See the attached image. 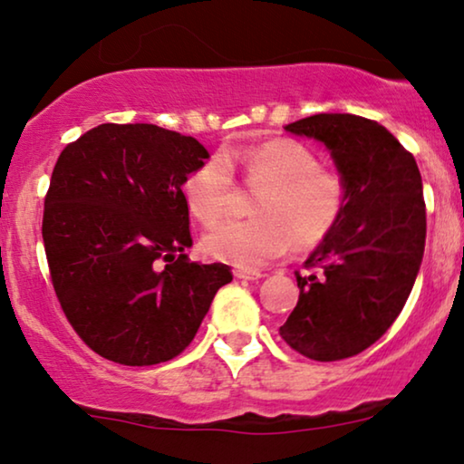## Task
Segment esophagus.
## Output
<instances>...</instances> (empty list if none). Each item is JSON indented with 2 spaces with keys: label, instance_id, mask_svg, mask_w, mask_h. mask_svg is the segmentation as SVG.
<instances>
[{
  "label": "esophagus",
  "instance_id": "esophagus-1",
  "mask_svg": "<svg viewBox=\"0 0 464 464\" xmlns=\"http://www.w3.org/2000/svg\"><path fill=\"white\" fill-rule=\"evenodd\" d=\"M234 276L240 278V281H259V278H264L262 272L257 270H234Z\"/></svg>",
  "mask_w": 464,
  "mask_h": 464
}]
</instances>
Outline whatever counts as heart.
<instances>
[{
	"instance_id": "b5f03b06",
	"label": "heart",
	"mask_w": 464,
	"mask_h": 464,
	"mask_svg": "<svg viewBox=\"0 0 464 464\" xmlns=\"http://www.w3.org/2000/svg\"><path fill=\"white\" fill-rule=\"evenodd\" d=\"M243 162L246 181L264 188L253 207L257 218L224 219L202 238L207 256L253 270L289 249L319 245L338 224L346 205L344 179L321 169L306 145L276 139L245 156H213L183 181L188 208L202 224L227 211L234 194L232 164Z\"/></svg>"
}]
</instances>
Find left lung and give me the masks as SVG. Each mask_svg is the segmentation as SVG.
<instances>
[{
	"instance_id": "left-lung-1",
	"label": "left lung",
	"mask_w": 464,
	"mask_h": 464,
	"mask_svg": "<svg viewBox=\"0 0 464 464\" xmlns=\"http://www.w3.org/2000/svg\"><path fill=\"white\" fill-rule=\"evenodd\" d=\"M323 143L346 186L338 224L297 275L300 300L278 334L304 357L340 361L382 338L408 302L424 256L427 211L414 156L373 120L316 113L285 126Z\"/></svg>"
}]
</instances>
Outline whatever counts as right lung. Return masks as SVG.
I'll return each instance as SVG.
<instances>
[{"mask_svg":"<svg viewBox=\"0 0 464 464\" xmlns=\"http://www.w3.org/2000/svg\"><path fill=\"white\" fill-rule=\"evenodd\" d=\"M207 158L194 137L156 124H101L56 160L42 224L50 276L80 338L113 363L177 357L232 281L230 266L186 256L181 188Z\"/></svg>","mask_w":464,"mask_h":464,"instance_id":"right-lung-1","label":"right lung"}]
</instances>
